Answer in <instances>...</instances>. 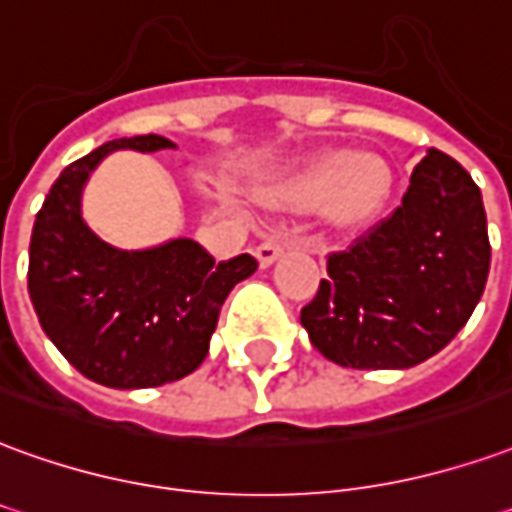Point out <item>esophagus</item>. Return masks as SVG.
Instances as JSON below:
<instances>
[{
  "mask_svg": "<svg viewBox=\"0 0 512 512\" xmlns=\"http://www.w3.org/2000/svg\"><path fill=\"white\" fill-rule=\"evenodd\" d=\"M282 249H285V241H282L280 235H271V238H266V241H263V244L255 249V255H257V260H260V266H263V268L271 266V263H274V260L282 255Z\"/></svg>",
  "mask_w": 512,
  "mask_h": 512,
  "instance_id": "1",
  "label": "esophagus"
}]
</instances>
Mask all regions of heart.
I'll use <instances>...</instances> for the list:
<instances>
[{"instance_id": "heart-1", "label": "heart", "mask_w": 512, "mask_h": 512, "mask_svg": "<svg viewBox=\"0 0 512 512\" xmlns=\"http://www.w3.org/2000/svg\"><path fill=\"white\" fill-rule=\"evenodd\" d=\"M391 191V171L377 157H357L349 149H330L313 157L288 185V199L296 207L330 202V216L338 224L371 219Z\"/></svg>"}]
</instances>
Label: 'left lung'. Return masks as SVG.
Returning <instances> with one entry per match:
<instances>
[{
    "instance_id": "8db88e82",
    "label": "left lung",
    "mask_w": 512,
    "mask_h": 512,
    "mask_svg": "<svg viewBox=\"0 0 512 512\" xmlns=\"http://www.w3.org/2000/svg\"><path fill=\"white\" fill-rule=\"evenodd\" d=\"M491 268L477 182L430 149L402 205L343 252L302 307L321 355L346 368H410L441 352L480 302Z\"/></svg>"
}]
</instances>
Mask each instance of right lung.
I'll use <instances>...</instances> for the list:
<instances>
[{
  "label": "right lung",
  "mask_w": 512,
  "mask_h": 512,
  "mask_svg": "<svg viewBox=\"0 0 512 512\" xmlns=\"http://www.w3.org/2000/svg\"><path fill=\"white\" fill-rule=\"evenodd\" d=\"M116 149H174L163 135L107 141L60 171L30 238L27 288L60 355L107 388H157L202 366L221 305L257 260L216 263L191 238L141 252L105 244L82 221L80 196Z\"/></svg>",
  "instance_id": "right-lung-1"
}]
</instances>
